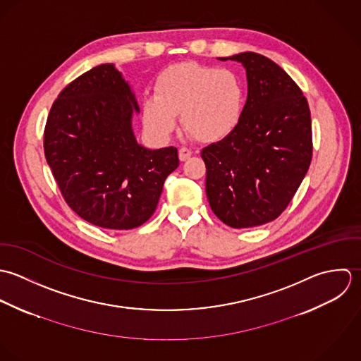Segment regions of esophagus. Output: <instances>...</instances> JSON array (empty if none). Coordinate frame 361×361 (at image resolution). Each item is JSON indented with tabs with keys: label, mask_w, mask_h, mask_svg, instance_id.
I'll return each mask as SVG.
<instances>
[{
	"label": "esophagus",
	"mask_w": 361,
	"mask_h": 361,
	"mask_svg": "<svg viewBox=\"0 0 361 361\" xmlns=\"http://www.w3.org/2000/svg\"><path fill=\"white\" fill-rule=\"evenodd\" d=\"M191 154H192V150H191L190 147L183 146V147H180V150H178V157H180L181 161H184V160H187L188 157H191Z\"/></svg>",
	"instance_id": "esophagus-1"
}]
</instances>
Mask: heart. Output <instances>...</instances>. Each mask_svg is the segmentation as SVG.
<instances>
[{
  "instance_id": "obj_1",
  "label": "heart",
  "mask_w": 361,
  "mask_h": 361,
  "mask_svg": "<svg viewBox=\"0 0 361 361\" xmlns=\"http://www.w3.org/2000/svg\"><path fill=\"white\" fill-rule=\"evenodd\" d=\"M243 109L244 87L237 73L185 63L159 76L154 94L145 97L144 118L152 133L167 137L181 114L183 127L192 138L219 142L235 130Z\"/></svg>"
}]
</instances>
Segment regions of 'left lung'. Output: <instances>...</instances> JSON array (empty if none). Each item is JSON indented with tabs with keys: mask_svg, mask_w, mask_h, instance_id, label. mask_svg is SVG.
<instances>
[{
	"mask_svg": "<svg viewBox=\"0 0 361 361\" xmlns=\"http://www.w3.org/2000/svg\"><path fill=\"white\" fill-rule=\"evenodd\" d=\"M228 59L245 68L247 102L235 130L201 156L214 214L245 228L275 220L293 200L312 157L311 114L298 85L276 63L252 51Z\"/></svg>",
	"mask_w": 361,
	"mask_h": 361,
	"instance_id": "left-lung-1",
	"label": "left lung"
}]
</instances>
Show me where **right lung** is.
<instances>
[{
	"label": "right lung",
	"instance_id": "1",
	"mask_svg": "<svg viewBox=\"0 0 361 361\" xmlns=\"http://www.w3.org/2000/svg\"><path fill=\"white\" fill-rule=\"evenodd\" d=\"M134 110L140 107L128 82L113 64H102L60 92L44 127V156L63 198L103 228L144 224L180 163L174 146L138 145Z\"/></svg>",
	"mask_w": 361,
	"mask_h": 361
}]
</instances>
